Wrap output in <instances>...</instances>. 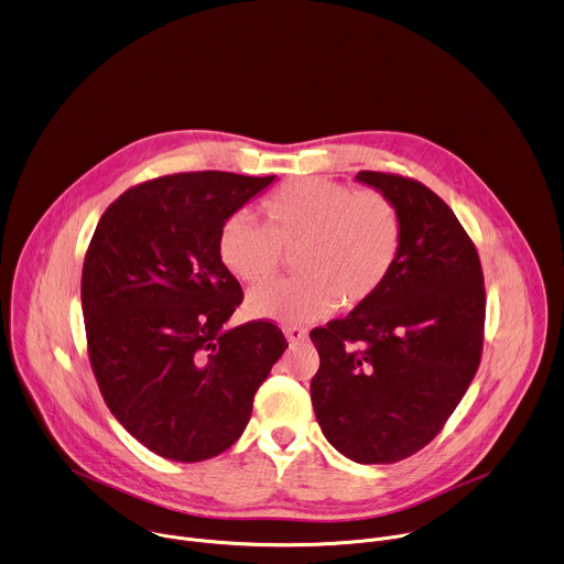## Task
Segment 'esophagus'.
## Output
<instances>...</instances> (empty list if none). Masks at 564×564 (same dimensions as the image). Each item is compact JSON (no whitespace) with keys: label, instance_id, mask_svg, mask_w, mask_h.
Segmentation results:
<instances>
[{"label":"esophagus","instance_id":"34e87169","mask_svg":"<svg viewBox=\"0 0 564 564\" xmlns=\"http://www.w3.org/2000/svg\"><path fill=\"white\" fill-rule=\"evenodd\" d=\"M283 334H285L288 343H292V345L294 343H303L307 338V329H303V327H285Z\"/></svg>","mask_w":564,"mask_h":564}]
</instances>
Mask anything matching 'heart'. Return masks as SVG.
<instances>
[{
    "label": "heart",
    "instance_id": "obj_1",
    "mask_svg": "<svg viewBox=\"0 0 564 564\" xmlns=\"http://www.w3.org/2000/svg\"><path fill=\"white\" fill-rule=\"evenodd\" d=\"M265 226L241 210L217 235L221 265L239 281H270L283 252L296 248L299 279L257 288L246 314L279 325L314 323L336 305L356 310L391 279L402 252V221L393 202L378 191H354L325 177L285 184L263 202Z\"/></svg>",
    "mask_w": 564,
    "mask_h": 564
}]
</instances>
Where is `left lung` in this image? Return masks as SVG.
<instances>
[{
    "instance_id": "8db88e82",
    "label": "left lung",
    "mask_w": 564,
    "mask_h": 564,
    "mask_svg": "<svg viewBox=\"0 0 564 564\" xmlns=\"http://www.w3.org/2000/svg\"><path fill=\"white\" fill-rule=\"evenodd\" d=\"M356 180L398 208L402 252L369 303L310 334L321 356L310 391L338 453L395 464L442 431L479 369L484 272L464 226L431 188L378 171Z\"/></svg>"
}]
</instances>
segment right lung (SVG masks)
I'll return each instance as SVG.
<instances>
[{
	"instance_id": "right-lung-1",
	"label": "right lung",
	"mask_w": 564,
	"mask_h": 564,
	"mask_svg": "<svg viewBox=\"0 0 564 564\" xmlns=\"http://www.w3.org/2000/svg\"><path fill=\"white\" fill-rule=\"evenodd\" d=\"M276 175L177 173L122 193L83 263L89 362L111 415L151 453L195 464L230 448L288 349L272 323L226 327L243 292L221 224Z\"/></svg>"
}]
</instances>
